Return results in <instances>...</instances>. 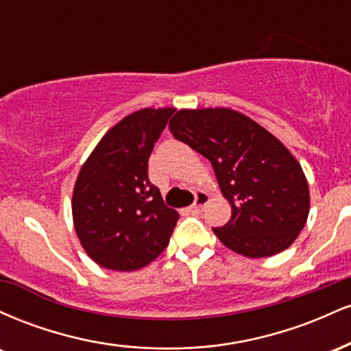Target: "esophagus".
Instances as JSON below:
<instances>
[{"label": "esophagus", "mask_w": 351, "mask_h": 351, "mask_svg": "<svg viewBox=\"0 0 351 351\" xmlns=\"http://www.w3.org/2000/svg\"><path fill=\"white\" fill-rule=\"evenodd\" d=\"M208 201H209V196L206 195V193L198 191V193H196V196H195V203H193L191 206H189V209H191V211H195V213H198L204 206H206Z\"/></svg>", "instance_id": "34e87169"}]
</instances>
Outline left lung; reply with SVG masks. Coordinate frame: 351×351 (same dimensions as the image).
Segmentation results:
<instances>
[{"label":"left lung","mask_w":351,"mask_h":351,"mask_svg":"<svg viewBox=\"0 0 351 351\" xmlns=\"http://www.w3.org/2000/svg\"><path fill=\"white\" fill-rule=\"evenodd\" d=\"M170 132L215 168L232 209L224 226L213 228L226 247L245 257H269L297 239L308 216V184L276 136L229 108L178 110Z\"/></svg>","instance_id":"obj_1"}]
</instances>
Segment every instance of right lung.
<instances>
[{
    "mask_svg": "<svg viewBox=\"0 0 351 351\" xmlns=\"http://www.w3.org/2000/svg\"><path fill=\"white\" fill-rule=\"evenodd\" d=\"M173 108H143L100 140L75 181L72 216L80 244L110 271H136L165 251L180 215L148 178V158Z\"/></svg>",
    "mask_w": 351,
    "mask_h": 351,
    "instance_id": "1",
    "label": "right lung"
}]
</instances>
